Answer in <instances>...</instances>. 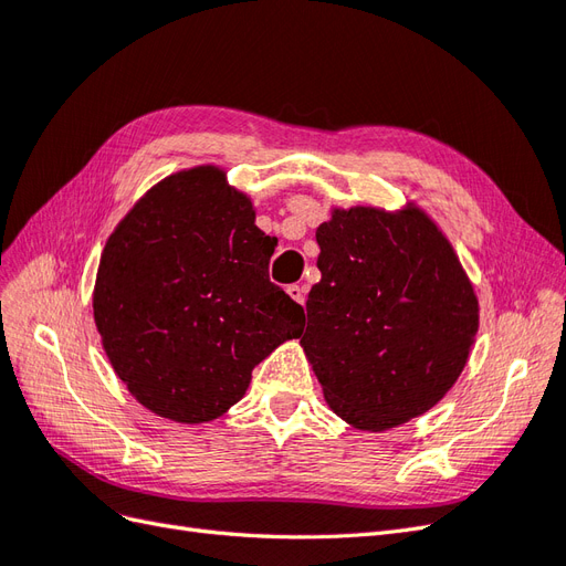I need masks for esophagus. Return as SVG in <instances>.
<instances>
[{"mask_svg":"<svg viewBox=\"0 0 566 566\" xmlns=\"http://www.w3.org/2000/svg\"><path fill=\"white\" fill-rule=\"evenodd\" d=\"M287 295L293 297L297 304H304V297H306V290L304 285H287Z\"/></svg>","mask_w":566,"mask_h":566,"instance_id":"esophagus-1","label":"esophagus"}]
</instances>
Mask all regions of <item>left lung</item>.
<instances>
[{"label": "left lung", "instance_id": "obj_1", "mask_svg": "<svg viewBox=\"0 0 566 566\" xmlns=\"http://www.w3.org/2000/svg\"><path fill=\"white\" fill-rule=\"evenodd\" d=\"M321 281L300 345L325 403L354 430L387 432L460 378L479 300L451 241L416 202L333 208L316 229Z\"/></svg>", "mask_w": 566, "mask_h": 566}]
</instances>
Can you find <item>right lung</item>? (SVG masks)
<instances>
[{
    "label": "right lung",
    "mask_w": 566,
    "mask_h": 566,
    "mask_svg": "<svg viewBox=\"0 0 566 566\" xmlns=\"http://www.w3.org/2000/svg\"><path fill=\"white\" fill-rule=\"evenodd\" d=\"M227 169L150 186L108 235L94 323L117 378L153 413L210 422L245 397L252 368L302 335L304 312L269 281L276 238Z\"/></svg>",
    "instance_id": "obj_1"
}]
</instances>
